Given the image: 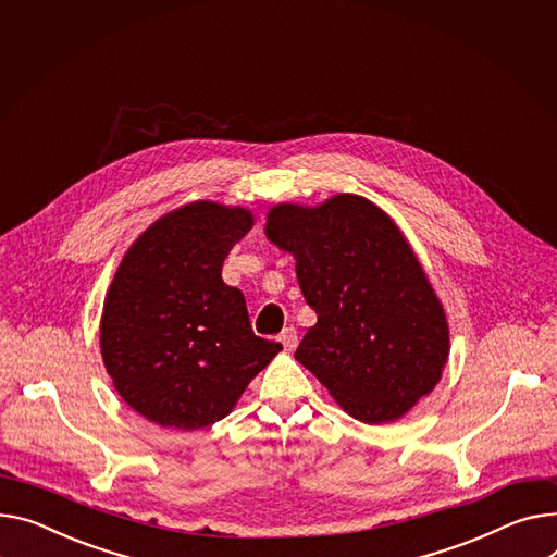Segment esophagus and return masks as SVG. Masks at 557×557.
Masks as SVG:
<instances>
[{
    "label": "esophagus",
    "mask_w": 557,
    "mask_h": 557,
    "mask_svg": "<svg viewBox=\"0 0 557 557\" xmlns=\"http://www.w3.org/2000/svg\"><path fill=\"white\" fill-rule=\"evenodd\" d=\"M280 343L284 345L286 351H293L295 347H298V331H295V326H286V329L280 333Z\"/></svg>",
    "instance_id": "esophagus-1"
}]
</instances>
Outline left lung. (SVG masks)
I'll return each instance as SVG.
<instances>
[{
    "label": "left lung",
    "instance_id": "left-lung-1",
    "mask_svg": "<svg viewBox=\"0 0 557 557\" xmlns=\"http://www.w3.org/2000/svg\"><path fill=\"white\" fill-rule=\"evenodd\" d=\"M267 237L295 257L318 322L295 360L362 423H389L434 389L450 354L446 311L394 221L358 195L280 203Z\"/></svg>",
    "mask_w": 557,
    "mask_h": 557
}]
</instances>
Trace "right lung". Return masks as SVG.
<instances>
[{
	"label": "right lung",
	"mask_w": 557,
	"mask_h": 557,
	"mask_svg": "<svg viewBox=\"0 0 557 557\" xmlns=\"http://www.w3.org/2000/svg\"><path fill=\"white\" fill-rule=\"evenodd\" d=\"M250 228L246 208L195 201L125 252L104 298L100 351L116 392L147 421L185 432L221 421L282 351L255 336L244 293L221 280Z\"/></svg>",
	"instance_id": "obj_1"
}]
</instances>
